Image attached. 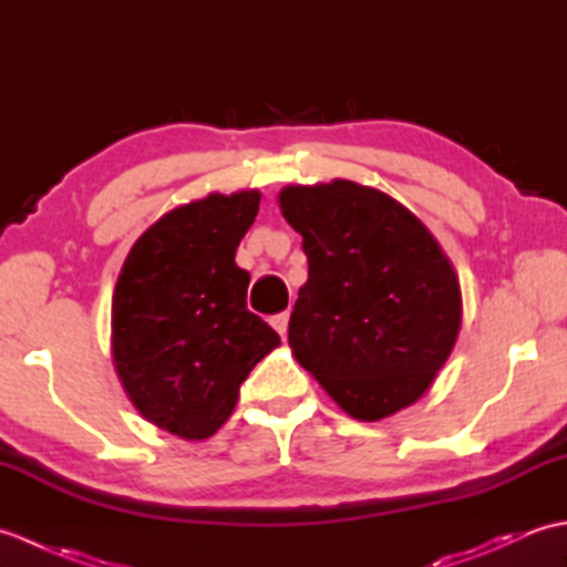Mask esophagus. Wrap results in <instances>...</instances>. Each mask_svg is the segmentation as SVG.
<instances>
[{"label": "esophagus", "mask_w": 567, "mask_h": 567, "mask_svg": "<svg viewBox=\"0 0 567 567\" xmlns=\"http://www.w3.org/2000/svg\"><path fill=\"white\" fill-rule=\"evenodd\" d=\"M287 323H290V315H287V311H282V315H275V317H270V327L282 336L285 339V333H287Z\"/></svg>", "instance_id": "1"}]
</instances>
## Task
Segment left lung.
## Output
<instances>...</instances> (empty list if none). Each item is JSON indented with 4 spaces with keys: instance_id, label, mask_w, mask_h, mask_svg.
<instances>
[{
    "instance_id": "1",
    "label": "left lung",
    "mask_w": 567,
    "mask_h": 567,
    "mask_svg": "<svg viewBox=\"0 0 567 567\" xmlns=\"http://www.w3.org/2000/svg\"><path fill=\"white\" fill-rule=\"evenodd\" d=\"M280 207L309 262L287 336L299 365L355 419L416 402L461 329V285L436 238L351 179L285 187Z\"/></svg>"
}]
</instances>
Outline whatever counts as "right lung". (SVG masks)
Instances as JSON below:
<instances>
[{
	"instance_id": "right-lung-1",
	"label": "right lung",
	"mask_w": 567,
	"mask_h": 567,
	"mask_svg": "<svg viewBox=\"0 0 567 567\" xmlns=\"http://www.w3.org/2000/svg\"><path fill=\"white\" fill-rule=\"evenodd\" d=\"M260 195H209L161 216L116 280L114 365L151 424L199 441L231 416L240 382L280 343L246 307L250 275L236 248Z\"/></svg>"
}]
</instances>
